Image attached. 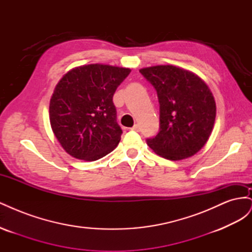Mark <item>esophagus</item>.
Wrapping results in <instances>:
<instances>
[{"label":"esophagus","mask_w":252,"mask_h":252,"mask_svg":"<svg viewBox=\"0 0 252 252\" xmlns=\"http://www.w3.org/2000/svg\"><path fill=\"white\" fill-rule=\"evenodd\" d=\"M131 129H132V130H134V131H140V125L139 124H134Z\"/></svg>","instance_id":"obj_1"}]
</instances>
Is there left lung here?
Wrapping results in <instances>:
<instances>
[{
	"mask_svg": "<svg viewBox=\"0 0 252 252\" xmlns=\"http://www.w3.org/2000/svg\"><path fill=\"white\" fill-rule=\"evenodd\" d=\"M159 103V131L147 139L156 154L171 161L192 157L203 148L216 121V101L205 82L172 65L143 68Z\"/></svg>",
	"mask_w": 252,
	"mask_h": 252,
	"instance_id": "obj_1",
	"label": "left lung"
}]
</instances>
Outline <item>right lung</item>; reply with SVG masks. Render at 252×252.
<instances>
[{"label": "right lung", "mask_w": 252, "mask_h": 252, "mask_svg": "<svg viewBox=\"0 0 252 252\" xmlns=\"http://www.w3.org/2000/svg\"><path fill=\"white\" fill-rule=\"evenodd\" d=\"M130 71L90 64L74 68L60 80L50 98L49 120L67 154L96 161L118 146L123 131L112 97Z\"/></svg>", "instance_id": "right-lung-1"}]
</instances>
